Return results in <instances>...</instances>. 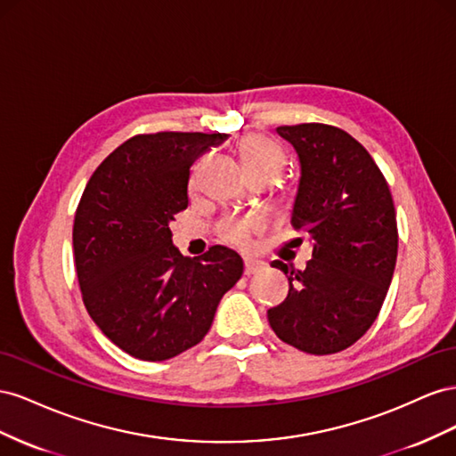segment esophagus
I'll return each instance as SVG.
<instances>
[{
	"label": "esophagus",
	"instance_id": "obj_1",
	"mask_svg": "<svg viewBox=\"0 0 456 456\" xmlns=\"http://www.w3.org/2000/svg\"><path fill=\"white\" fill-rule=\"evenodd\" d=\"M265 267L264 262H259L256 257H244V275H254V273H259Z\"/></svg>",
	"mask_w": 456,
	"mask_h": 456
}]
</instances>
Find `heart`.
Returning <instances> with one entry per match:
<instances>
[{"instance_id": "1", "label": "heart", "mask_w": 456, "mask_h": 456, "mask_svg": "<svg viewBox=\"0 0 456 456\" xmlns=\"http://www.w3.org/2000/svg\"><path fill=\"white\" fill-rule=\"evenodd\" d=\"M239 156L244 170L250 174L269 172L277 175L284 164L282 152L262 135H246L239 141ZM252 224L248 219H232L224 229V237L235 244H244L250 235Z\"/></svg>"}]
</instances>
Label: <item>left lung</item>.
<instances>
[{
	"mask_svg": "<svg viewBox=\"0 0 456 456\" xmlns=\"http://www.w3.org/2000/svg\"><path fill=\"white\" fill-rule=\"evenodd\" d=\"M300 162L290 224L314 242L305 269L275 259L286 300L267 311L282 342L329 355L355 344L386 300L397 259L392 192L367 149L324 124L281 126Z\"/></svg>",
	"mask_w": 456,
	"mask_h": 456,
	"instance_id": "left-lung-1",
	"label": "left lung"
}]
</instances>
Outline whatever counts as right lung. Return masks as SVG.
Instances as JSON below:
<instances>
[{
	"instance_id": "add662e5",
	"label": "right lung",
	"mask_w": 456,
	"mask_h": 456,
	"mask_svg": "<svg viewBox=\"0 0 456 456\" xmlns=\"http://www.w3.org/2000/svg\"><path fill=\"white\" fill-rule=\"evenodd\" d=\"M225 134L135 135L91 175L72 231L89 317L135 359L166 361L210 330L221 297L242 277V257L212 246L187 257L170 224L189 206L191 166Z\"/></svg>"
}]
</instances>
